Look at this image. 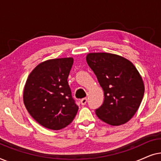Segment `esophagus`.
Returning a JSON list of instances; mask_svg holds the SVG:
<instances>
[{"label":"esophagus","mask_w":161,"mask_h":161,"mask_svg":"<svg viewBox=\"0 0 161 161\" xmlns=\"http://www.w3.org/2000/svg\"><path fill=\"white\" fill-rule=\"evenodd\" d=\"M87 103V98H83L82 100H80V103L82 105H85Z\"/></svg>","instance_id":"esophagus-1"}]
</instances>
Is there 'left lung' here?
<instances>
[{
	"mask_svg": "<svg viewBox=\"0 0 161 161\" xmlns=\"http://www.w3.org/2000/svg\"><path fill=\"white\" fill-rule=\"evenodd\" d=\"M86 61L104 91V102L95 110L103 122L125 124L137 111L144 94L142 78L133 64L115 54L94 53Z\"/></svg>",
	"mask_w": 161,
	"mask_h": 161,
	"instance_id": "8db88e82",
	"label": "left lung"
}]
</instances>
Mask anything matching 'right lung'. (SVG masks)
I'll return each instance as SVG.
<instances>
[{"label": "right lung", "mask_w": 161, "mask_h": 161, "mask_svg": "<svg viewBox=\"0 0 161 161\" xmlns=\"http://www.w3.org/2000/svg\"><path fill=\"white\" fill-rule=\"evenodd\" d=\"M72 64V58L44 61L26 80L24 104L30 115L46 128L58 130L67 127L78 111L67 81Z\"/></svg>", "instance_id": "add662e5"}]
</instances>
